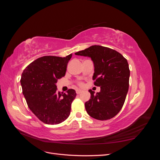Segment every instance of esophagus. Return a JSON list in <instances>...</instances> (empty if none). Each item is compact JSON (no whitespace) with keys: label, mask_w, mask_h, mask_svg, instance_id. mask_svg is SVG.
I'll list each match as a JSON object with an SVG mask.
<instances>
[{"label":"esophagus","mask_w":160,"mask_h":160,"mask_svg":"<svg viewBox=\"0 0 160 160\" xmlns=\"http://www.w3.org/2000/svg\"><path fill=\"white\" fill-rule=\"evenodd\" d=\"M82 92V91L81 90H80V89H77L76 90V93H77V95H79V94H80Z\"/></svg>","instance_id":"obj_1"}]
</instances>
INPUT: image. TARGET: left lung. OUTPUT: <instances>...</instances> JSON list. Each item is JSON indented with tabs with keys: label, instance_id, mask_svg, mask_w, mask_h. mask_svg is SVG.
<instances>
[{
	"label": "left lung",
	"instance_id": "obj_1",
	"mask_svg": "<svg viewBox=\"0 0 160 160\" xmlns=\"http://www.w3.org/2000/svg\"><path fill=\"white\" fill-rule=\"evenodd\" d=\"M76 55L90 57L94 65L96 94L89 89L91 99L85 103L87 112L98 120L113 118L122 109L129 89L130 71L126 59L119 52L100 45L91 46Z\"/></svg>",
	"mask_w": 160,
	"mask_h": 160
}]
</instances>
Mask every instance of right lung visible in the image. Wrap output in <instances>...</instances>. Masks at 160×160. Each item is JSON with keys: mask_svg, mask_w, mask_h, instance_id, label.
<instances>
[{"mask_svg": "<svg viewBox=\"0 0 160 160\" xmlns=\"http://www.w3.org/2000/svg\"><path fill=\"white\" fill-rule=\"evenodd\" d=\"M72 54L65 57L44 56L28 65L23 71L21 85L28 107L46 124H59L71 113L74 89L67 93L57 91L58 79L64 77Z\"/></svg>", "mask_w": 160, "mask_h": 160, "instance_id": "right-lung-1", "label": "right lung"}]
</instances>
